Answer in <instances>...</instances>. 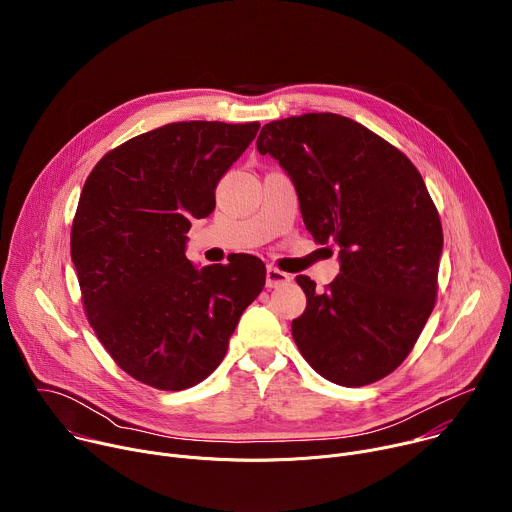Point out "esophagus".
<instances>
[{"instance_id":"34e87169","label":"esophagus","mask_w":512,"mask_h":512,"mask_svg":"<svg viewBox=\"0 0 512 512\" xmlns=\"http://www.w3.org/2000/svg\"><path fill=\"white\" fill-rule=\"evenodd\" d=\"M291 281V275L273 267V265H267V271H265V285L267 287H281V285H287Z\"/></svg>"}]
</instances>
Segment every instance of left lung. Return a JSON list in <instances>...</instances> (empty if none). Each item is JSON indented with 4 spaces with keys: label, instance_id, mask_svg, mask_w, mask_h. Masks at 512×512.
<instances>
[{
    "label": "left lung",
    "instance_id": "left-lung-1",
    "mask_svg": "<svg viewBox=\"0 0 512 512\" xmlns=\"http://www.w3.org/2000/svg\"><path fill=\"white\" fill-rule=\"evenodd\" d=\"M298 192L306 229L338 249L326 291L308 298L291 334L310 367L342 387L371 385L407 358L437 294L442 223L417 168L391 143L336 113L263 125L257 137Z\"/></svg>",
    "mask_w": 512,
    "mask_h": 512
}]
</instances>
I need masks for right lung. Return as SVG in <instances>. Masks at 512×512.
I'll list each match as a JSON object with an SVG mask.
<instances>
[{
    "mask_svg": "<svg viewBox=\"0 0 512 512\" xmlns=\"http://www.w3.org/2000/svg\"><path fill=\"white\" fill-rule=\"evenodd\" d=\"M257 131V121L168 123L111 150L85 182L70 233L85 312L113 360L145 385L204 381L265 285L253 255L202 269L186 259L192 218L214 210L218 180Z\"/></svg>",
    "mask_w": 512,
    "mask_h": 512,
    "instance_id": "1",
    "label": "right lung"
}]
</instances>
